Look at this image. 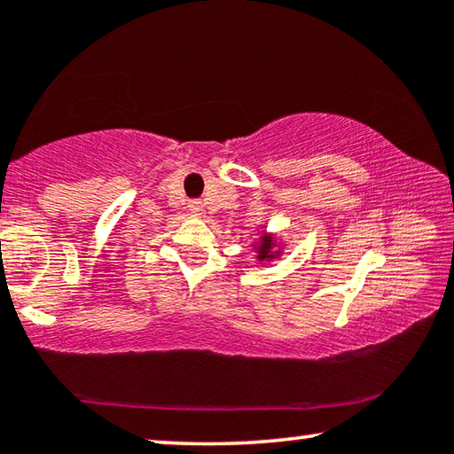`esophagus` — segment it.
Listing matches in <instances>:
<instances>
[{
  "mask_svg": "<svg viewBox=\"0 0 454 454\" xmlns=\"http://www.w3.org/2000/svg\"><path fill=\"white\" fill-rule=\"evenodd\" d=\"M188 208H190V213L194 215V216H202L204 215V207H202L200 200H192L188 204Z\"/></svg>",
  "mask_w": 454,
  "mask_h": 454,
  "instance_id": "1",
  "label": "esophagus"
}]
</instances>
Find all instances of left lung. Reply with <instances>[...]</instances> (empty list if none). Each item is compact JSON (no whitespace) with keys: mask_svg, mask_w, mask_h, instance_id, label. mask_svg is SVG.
<instances>
[{"mask_svg":"<svg viewBox=\"0 0 454 454\" xmlns=\"http://www.w3.org/2000/svg\"><path fill=\"white\" fill-rule=\"evenodd\" d=\"M254 250L258 252L256 254L258 262H270V260H275L283 254L281 247H278V241L275 239V235H266V233L260 235L258 244Z\"/></svg>","mask_w":454,"mask_h":454,"instance_id":"1","label":"left lung"}]
</instances>
